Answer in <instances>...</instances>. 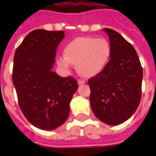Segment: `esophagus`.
I'll return each mask as SVG.
<instances>
[{
    "instance_id": "34e87169",
    "label": "esophagus",
    "mask_w": 156,
    "mask_h": 156,
    "mask_svg": "<svg viewBox=\"0 0 156 156\" xmlns=\"http://www.w3.org/2000/svg\"><path fill=\"white\" fill-rule=\"evenodd\" d=\"M78 85H83L85 83V81H83V80H78Z\"/></svg>"
}]
</instances>
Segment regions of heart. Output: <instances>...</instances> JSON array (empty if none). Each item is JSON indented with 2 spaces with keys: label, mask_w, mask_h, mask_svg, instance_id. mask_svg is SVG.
<instances>
[{
  "label": "heart",
  "mask_w": 156,
  "mask_h": 156,
  "mask_svg": "<svg viewBox=\"0 0 156 156\" xmlns=\"http://www.w3.org/2000/svg\"><path fill=\"white\" fill-rule=\"evenodd\" d=\"M63 54L64 57L58 58V67L62 71L68 72L71 64H74L81 76L92 78L107 66L111 56V47L105 38L77 37L65 46Z\"/></svg>",
  "instance_id": "obj_1"
}]
</instances>
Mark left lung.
I'll list each match as a JSON object with an SVG mask.
<instances>
[{
  "label": "left lung",
  "instance_id": "left-lung-1",
  "mask_svg": "<svg viewBox=\"0 0 156 156\" xmlns=\"http://www.w3.org/2000/svg\"><path fill=\"white\" fill-rule=\"evenodd\" d=\"M108 36L111 56L105 69L88 80L90 105L96 117L108 125H118L134 115L141 98L143 70L134 47L115 30Z\"/></svg>",
  "mask_w": 156,
  "mask_h": 156
}]
</instances>
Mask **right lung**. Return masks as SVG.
I'll return each instance as SVG.
<instances>
[{
	"label": "right lung",
	"mask_w": 156,
	"mask_h": 156,
	"mask_svg": "<svg viewBox=\"0 0 156 156\" xmlns=\"http://www.w3.org/2000/svg\"><path fill=\"white\" fill-rule=\"evenodd\" d=\"M64 37L63 31L37 29L26 37L14 55L12 83L19 106L26 119L40 129L52 130L65 123L78 88L75 78L52 71L56 50Z\"/></svg>",
	"instance_id": "add662e5"
}]
</instances>
